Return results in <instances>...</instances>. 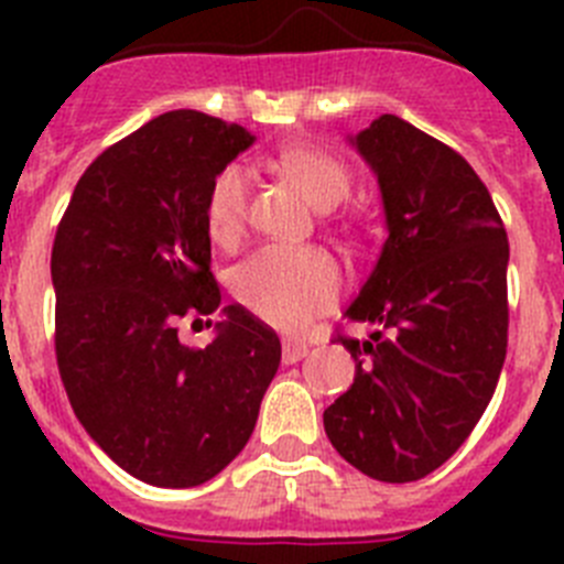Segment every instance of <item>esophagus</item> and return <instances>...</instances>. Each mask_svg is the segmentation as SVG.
Instances as JSON below:
<instances>
[{
	"instance_id": "1",
	"label": "esophagus",
	"mask_w": 564,
	"mask_h": 564,
	"mask_svg": "<svg viewBox=\"0 0 564 564\" xmlns=\"http://www.w3.org/2000/svg\"><path fill=\"white\" fill-rule=\"evenodd\" d=\"M305 356H307V344L293 341V338H288V341L282 344V361L285 364H296V361H302Z\"/></svg>"
}]
</instances>
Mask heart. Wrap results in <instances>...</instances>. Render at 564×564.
<instances>
[{
  "label": "heart",
  "mask_w": 564,
  "mask_h": 564,
  "mask_svg": "<svg viewBox=\"0 0 564 564\" xmlns=\"http://www.w3.org/2000/svg\"><path fill=\"white\" fill-rule=\"evenodd\" d=\"M279 166L293 177L316 208H333L350 194V169L333 154L291 147L279 154ZM248 174L242 166L217 172L206 197L208 237L231 246L246 231ZM234 293L253 316L279 330H299L316 313L333 305L341 291V273L330 253L311 246H265L237 265Z\"/></svg>",
  "instance_id": "heart-1"
}]
</instances>
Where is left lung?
Here are the masks:
<instances>
[{
	"mask_svg": "<svg viewBox=\"0 0 564 564\" xmlns=\"http://www.w3.org/2000/svg\"><path fill=\"white\" fill-rule=\"evenodd\" d=\"M381 188L387 242L344 316L381 330L341 338L356 378L325 410L344 460L412 482L463 446L506 361L508 237L455 149L398 115L350 138Z\"/></svg>",
	"mask_w": 564,
	"mask_h": 564,
	"instance_id": "obj_1",
	"label": "left lung"
}]
</instances>
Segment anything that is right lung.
Here are the masks:
<instances>
[{
	"label": "right lung",
	"mask_w": 564,
	"mask_h": 564,
	"mask_svg": "<svg viewBox=\"0 0 564 564\" xmlns=\"http://www.w3.org/2000/svg\"><path fill=\"white\" fill-rule=\"evenodd\" d=\"M253 141L194 109L158 115L89 163L58 223L50 273L64 390L87 435L149 486L220 475L279 370L276 333L239 305L223 307L203 350L177 338L181 318L223 302L206 197Z\"/></svg>",
	"instance_id": "obj_1"
}]
</instances>
